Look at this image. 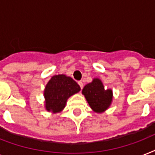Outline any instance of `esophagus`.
<instances>
[{"label":"esophagus","mask_w":155,"mask_h":155,"mask_svg":"<svg viewBox=\"0 0 155 155\" xmlns=\"http://www.w3.org/2000/svg\"><path fill=\"white\" fill-rule=\"evenodd\" d=\"M78 84H79V85H80V88H81V89H82L83 87H84V84H83L82 81H79V82H78Z\"/></svg>","instance_id":"34e87169"}]
</instances>
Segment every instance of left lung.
<instances>
[{
  "label": "left lung",
  "mask_w": 155,
  "mask_h": 155,
  "mask_svg": "<svg viewBox=\"0 0 155 155\" xmlns=\"http://www.w3.org/2000/svg\"><path fill=\"white\" fill-rule=\"evenodd\" d=\"M82 93L84 95L90 107L96 113H101L106 110L113 99L112 90L104 89L99 79H94L92 83L85 85Z\"/></svg>",
  "instance_id": "obj_1"
}]
</instances>
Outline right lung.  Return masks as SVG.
I'll return each mask as SVG.
<instances>
[{
    "mask_svg": "<svg viewBox=\"0 0 155 155\" xmlns=\"http://www.w3.org/2000/svg\"><path fill=\"white\" fill-rule=\"evenodd\" d=\"M80 90V87L72 78L64 75H54L44 91L47 110L53 113L60 112L65 107L68 97Z\"/></svg>",
    "mask_w": 155,
    "mask_h": 155,
    "instance_id": "add662e5",
    "label": "right lung"
}]
</instances>
